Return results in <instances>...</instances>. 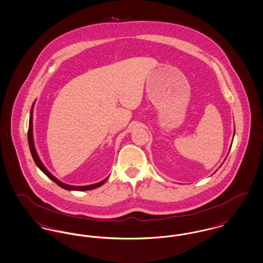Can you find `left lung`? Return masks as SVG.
Instances as JSON below:
<instances>
[{
    "label": "left lung",
    "instance_id": "8db88e82",
    "mask_svg": "<svg viewBox=\"0 0 263 263\" xmlns=\"http://www.w3.org/2000/svg\"><path fill=\"white\" fill-rule=\"evenodd\" d=\"M233 137H234V135H233Z\"/></svg>",
    "mask_w": 263,
    "mask_h": 263
}]
</instances>
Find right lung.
Instances as JSON below:
<instances>
[{
	"mask_svg": "<svg viewBox=\"0 0 263 263\" xmlns=\"http://www.w3.org/2000/svg\"><path fill=\"white\" fill-rule=\"evenodd\" d=\"M34 105H35V102L33 103V106H32V109H31V112H30V119H29V130H28V142H29V147H30V151H31V154H32V157L34 159V161L36 163V165L39 167L41 171L43 173H45L51 180L55 182L56 184H58L60 186L61 188H64L66 190H77V191H86V190H91V189H95L97 187H100L101 185H103L105 181L108 179L105 178L104 180L98 182V183H95V184H91V185H86V186H73V185H69V184H66V183H63V182L58 180L43 164V162L41 161L40 157L36 151V148H35V144H34V138H33V108H34Z\"/></svg>",
	"mask_w": 263,
	"mask_h": 263,
	"instance_id": "1",
	"label": "right lung"
}]
</instances>
